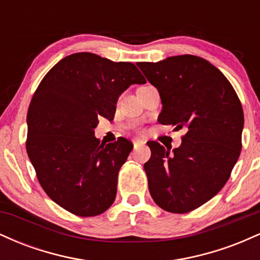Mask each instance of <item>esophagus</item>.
Masks as SVG:
<instances>
[{
	"label": "esophagus",
	"mask_w": 260,
	"mask_h": 260,
	"mask_svg": "<svg viewBox=\"0 0 260 260\" xmlns=\"http://www.w3.org/2000/svg\"><path fill=\"white\" fill-rule=\"evenodd\" d=\"M145 144V140L144 139H134L133 140V145L134 149H137L138 147H142V145Z\"/></svg>",
	"instance_id": "esophagus-1"
}]
</instances>
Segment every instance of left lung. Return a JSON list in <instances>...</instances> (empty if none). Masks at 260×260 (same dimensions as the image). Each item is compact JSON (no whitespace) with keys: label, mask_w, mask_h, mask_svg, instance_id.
Returning a JSON list of instances; mask_svg holds the SVG:
<instances>
[{"label":"left lung","mask_w":260,"mask_h":260,"mask_svg":"<svg viewBox=\"0 0 260 260\" xmlns=\"http://www.w3.org/2000/svg\"><path fill=\"white\" fill-rule=\"evenodd\" d=\"M137 64L159 90V123L187 131L172 151L148 142L149 192L164 210L189 213L216 196L230 178L242 149V105L228 78L198 56Z\"/></svg>","instance_id":"left-lung-1"}]
</instances>
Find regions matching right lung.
I'll list each match as a JSON object with an SVG mask.
<instances>
[{"label": "right lung", "instance_id": "obj_1", "mask_svg": "<svg viewBox=\"0 0 260 260\" xmlns=\"http://www.w3.org/2000/svg\"><path fill=\"white\" fill-rule=\"evenodd\" d=\"M144 77L131 62L90 52L62 58L39 84L29 105L25 148L39 183L74 215L96 216L112 205L117 176L133 149L120 137H94L99 116L113 120L118 96Z\"/></svg>", "mask_w": 260, "mask_h": 260}]
</instances>
